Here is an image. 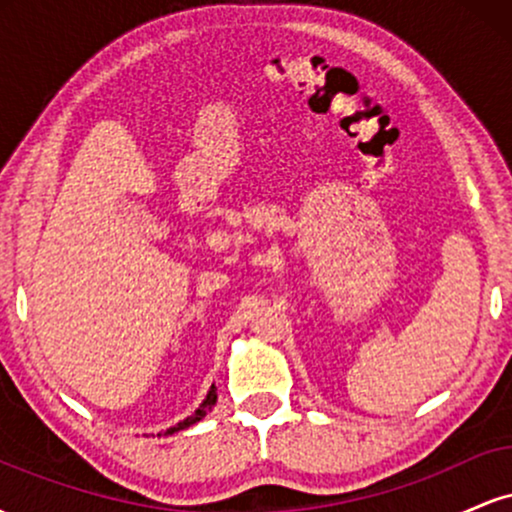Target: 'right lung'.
<instances>
[{
    "instance_id": "add662e5",
    "label": "right lung",
    "mask_w": 512,
    "mask_h": 512,
    "mask_svg": "<svg viewBox=\"0 0 512 512\" xmlns=\"http://www.w3.org/2000/svg\"><path fill=\"white\" fill-rule=\"evenodd\" d=\"M214 404H216V387L211 385V390L207 392V399H204V402L199 404V409L195 411V414H192V416H187V419H185V421H180L178 426L168 428L166 433H178V431H182V428H190L192 424H197V421H202L204 416H207L209 411H211V407H214Z\"/></svg>"
}]
</instances>
